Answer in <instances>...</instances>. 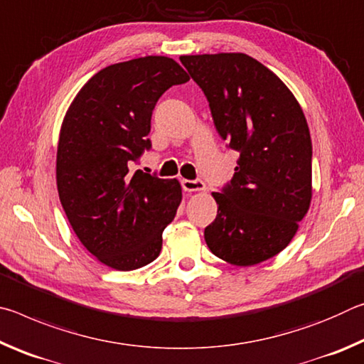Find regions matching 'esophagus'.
<instances>
[{
	"mask_svg": "<svg viewBox=\"0 0 364 364\" xmlns=\"http://www.w3.org/2000/svg\"><path fill=\"white\" fill-rule=\"evenodd\" d=\"M181 186L188 193H196V191H205V183L202 180H181Z\"/></svg>",
	"mask_w": 364,
	"mask_h": 364,
	"instance_id": "obj_1",
	"label": "esophagus"
}]
</instances>
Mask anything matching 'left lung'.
<instances>
[{
	"label": "left lung",
	"mask_w": 364,
	"mask_h": 364,
	"mask_svg": "<svg viewBox=\"0 0 364 364\" xmlns=\"http://www.w3.org/2000/svg\"><path fill=\"white\" fill-rule=\"evenodd\" d=\"M210 106L215 128L239 152L232 180L212 193L204 237L221 260L252 267L292 241L311 202V138L282 80L242 53L181 56Z\"/></svg>",
	"instance_id": "left-lung-1"
}]
</instances>
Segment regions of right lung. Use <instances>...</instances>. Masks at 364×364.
<instances>
[{"instance_id":"obj_1","label":"right lung","mask_w":364,"mask_h":364,"mask_svg":"<svg viewBox=\"0 0 364 364\" xmlns=\"http://www.w3.org/2000/svg\"><path fill=\"white\" fill-rule=\"evenodd\" d=\"M176 60L146 56L106 67L78 91L60 127V204L86 250L132 271L156 260L162 232L181 204V184L136 170L151 149V117L170 86L186 83Z\"/></svg>"}]
</instances>
